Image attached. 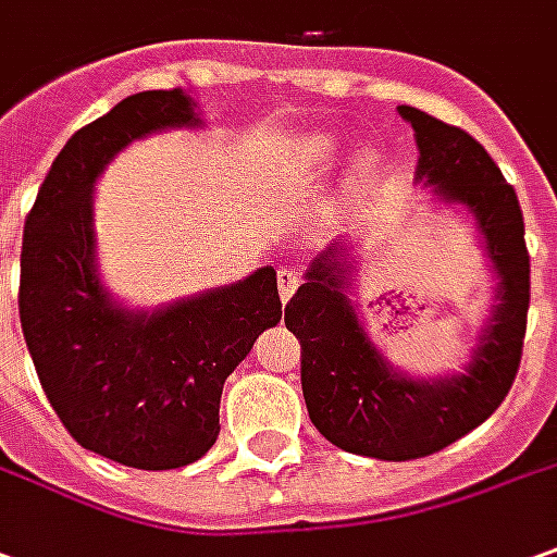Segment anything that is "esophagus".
Masks as SVG:
<instances>
[{
    "instance_id": "esophagus-1",
    "label": "esophagus",
    "mask_w": 557,
    "mask_h": 557,
    "mask_svg": "<svg viewBox=\"0 0 557 557\" xmlns=\"http://www.w3.org/2000/svg\"><path fill=\"white\" fill-rule=\"evenodd\" d=\"M298 283H301V274H298V268H280L277 271V286H280V298L283 301H289L298 289Z\"/></svg>"
}]
</instances>
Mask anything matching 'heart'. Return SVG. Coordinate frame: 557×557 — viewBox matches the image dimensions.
Segmentation results:
<instances>
[{
    "label": "heart",
    "mask_w": 557,
    "mask_h": 557,
    "mask_svg": "<svg viewBox=\"0 0 557 557\" xmlns=\"http://www.w3.org/2000/svg\"><path fill=\"white\" fill-rule=\"evenodd\" d=\"M342 151V136L310 134L295 146L293 170L301 180H320V176H326L329 170L338 164ZM374 173H377V154H374V151H359L357 158H354V164H350V180L357 185H362L369 183Z\"/></svg>",
    "instance_id": "b5f03b06"
}]
</instances>
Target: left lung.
<instances>
[{
	"label": "left lung",
	"instance_id": "left-lung-1",
	"mask_svg": "<svg viewBox=\"0 0 557 557\" xmlns=\"http://www.w3.org/2000/svg\"><path fill=\"white\" fill-rule=\"evenodd\" d=\"M418 143L414 183L475 219L494 274V305L460 372L414 377L369 338L354 305L357 259L329 244L305 271L286 329L301 342V393L308 414L342 451L374 460H414L485 423L512 387L531 305V256L516 188L467 131L399 106Z\"/></svg>",
	"mask_w": 557,
	"mask_h": 557
}]
</instances>
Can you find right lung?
<instances>
[{
	"label": "right lung",
	"instance_id": "add662e5",
	"mask_svg": "<svg viewBox=\"0 0 557 557\" xmlns=\"http://www.w3.org/2000/svg\"><path fill=\"white\" fill-rule=\"evenodd\" d=\"M173 127H203L183 88L134 94L75 131L26 215L21 252V326L48 403L82 448L134 469L188 467L213 448L225 377L283 317L271 264L154 310L109 293L94 185L121 149Z\"/></svg>",
	"mask_w": 557,
	"mask_h": 557
}]
</instances>
